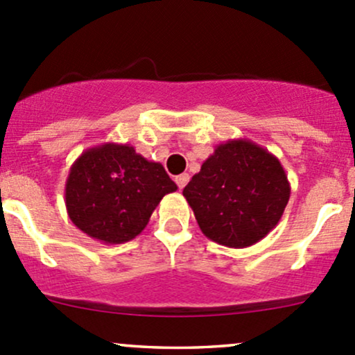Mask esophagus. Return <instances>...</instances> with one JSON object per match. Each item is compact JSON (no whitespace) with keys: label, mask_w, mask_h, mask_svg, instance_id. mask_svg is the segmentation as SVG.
Wrapping results in <instances>:
<instances>
[{"label":"esophagus","mask_w":355,"mask_h":355,"mask_svg":"<svg viewBox=\"0 0 355 355\" xmlns=\"http://www.w3.org/2000/svg\"><path fill=\"white\" fill-rule=\"evenodd\" d=\"M188 181H189V174H179V176H176V184L179 186V189H182L184 188L186 184H188Z\"/></svg>","instance_id":"1"}]
</instances>
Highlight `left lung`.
<instances>
[{
	"instance_id": "obj_1",
	"label": "left lung",
	"mask_w": 355,
	"mask_h": 355,
	"mask_svg": "<svg viewBox=\"0 0 355 355\" xmlns=\"http://www.w3.org/2000/svg\"><path fill=\"white\" fill-rule=\"evenodd\" d=\"M182 194L206 238L228 248H246L278 225L290 182L268 149L250 139H230L216 146Z\"/></svg>"
}]
</instances>
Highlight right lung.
Here are the masks:
<instances>
[{"mask_svg": "<svg viewBox=\"0 0 355 355\" xmlns=\"http://www.w3.org/2000/svg\"><path fill=\"white\" fill-rule=\"evenodd\" d=\"M176 189L161 162L147 161L129 144L105 142L83 150L71 164L65 206L83 233L121 245L141 234L161 199Z\"/></svg>", "mask_w": 355, "mask_h": 355, "instance_id": "1", "label": "right lung"}]
</instances>
